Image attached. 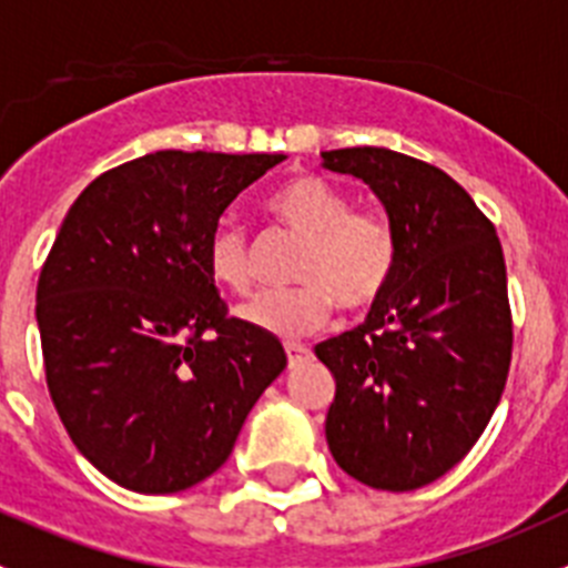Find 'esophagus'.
<instances>
[{
	"label": "esophagus",
	"mask_w": 568,
	"mask_h": 568,
	"mask_svg": "<svg viewBox=\"0 0 568 568\" xmlns=\"http://www.w3.org/2000/svg\"><path fill=\"white\" fill-rule=\"evenodd\" d=\"M285 356H288V367H300L311 359V351L305 345H300V342H288L285 345Z\"/></svg>",
	"instance_id": "obj_1"
}]
</instances>
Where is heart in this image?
Masks as SVG:
<instances>
[{
    "label": "heart",
    "instance_id": "b5f03b06",
    "mask_svg": "<svg viewBox=\"0 0 568 568\" xmlns=\"http://www.w3.org/2000/svg\"><path fill=\"white\" fill-rule=\"evenodd\" d=\"M274 221L305 237L296 254L294 288L265 291L243 308L254 328L280 339H300L328 322L334 300L342 308H367L385 294L396 268V234L385 217L354 212L334 183L294 175L265 203ZM212 280L234 294L252 291V246L246 232L223 221L206 243Z\"/></svg>",
    "mask_w": 568,
    "mask_h": 568
}]
</instances>
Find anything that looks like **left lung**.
Returning a JSON list of instances; mask_svg holds the SVG:
<instances>
[{
	"label": "left lung",
	"instance_id": "obj_1",
	"mask_svg": "<svg viewBox=\"0 0 568 568\" xmlns=\"http://www.w3.org/2000/svg\"><path fill=\"white\" fill-rule=\"evenodd\" d=\"M322 166L367 183L396 234V268L359 328L320 342L334 373V462L373 489L433 484L467 456L507 385L513 320L495 226L449 175L351 146Z\"/></svg>",
	"mask_w": 568,
	"mask_h": 568
}]
</instances>
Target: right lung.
<instances>
[{
	"label": "right lung",
	"instance_id": "obj_1",
	"mask_svg": "<svg viewBox=\"0 0 568 568\" xmlns=\"http://www.w3.org/2000/svg\"><path fill=\"white\" fill-rule=\"evenodd\" d=\"M280 161L135 158L61 223L36 288L48 390L81 456L119 487L166 495L217 473L283 373L277 336L226 316L206 268L221 214Z\"/></svg>",
	"mask_w": 568,
	"mask_h": 568
}]
</instances>
